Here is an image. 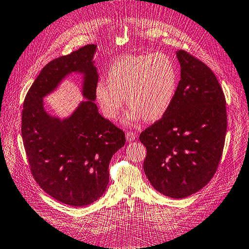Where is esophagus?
Returning a JSON list of instances; mask_svg holds the SVG:
<instances>
[{"instance_id": "1", "label": "esophagus", "mask_w": 249, "mask_h": 249, "mask_svg": "<svg viewBox=\"0 0 249 249\" xmlns=\"http://www.w3.org/2000/svg\"><path fill=\"white\" fill-rule=\"evenodd\" d=\"M136 138H137V134L136 133H134V131H127V133H126V139H127V141H133V140H135Z\"/></svg>"}]
</instances>
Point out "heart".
Listing matches in <instances>:
<instances>
[{"instance_id": "b5f03b06", "label": "heart", "mask_w": 249, "mask_h": 249, "mask_svg": "<svg viewBox=\"0 0 249 249\" xmlns=\"http://www.w3.org/2000/svg\"><path fill=\"white\" fill-rule=\"evenodd\" d=\"M178 89V71L162 53L124 55L111 63L107 82L94 89L95 99L107 119L119 118L126 102L130 108L125 120L154 122L167 113Z\"/></svg>"}]
</instances>
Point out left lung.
Listing matches in <instances>:
<instances>
[{"label": "left lung", "instance_id": "1", "mask_svg": "<svg viewBox=\"0 0 249 249\" xmlns=\"http://www.w3.org/2000/svg\"><path fill=\"white\" fill-rule=\"evenodd\" d=\"M180 81L167 113L140 134L143 170L152 187L184 198L209 182L227 134L226 98L216 75L184 51H176Z\"/></svg>", "mask_w": 249, "mask_h": 249}]
</instances>
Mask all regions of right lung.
<instances>
[{"label":"right lung","instance_id":"1","mask_svg":"<svg viewBox=\"0 0 249 249\" xmlns=\"http://www.w3.org/2000/svg\"><path fill=\"white\" fill-rule=\"evenodd\" d=\"M96 52V44H89L47 63L23 102L21 134L33 177L48 196L74 207L89 205L106 192L110 160L125 144L124 131L95 104ZM72 72L81 75L86 100L60 119L45 109L43 98Z\"/></svg>","mask_w":249,"mask_h":249}]
</instances>
